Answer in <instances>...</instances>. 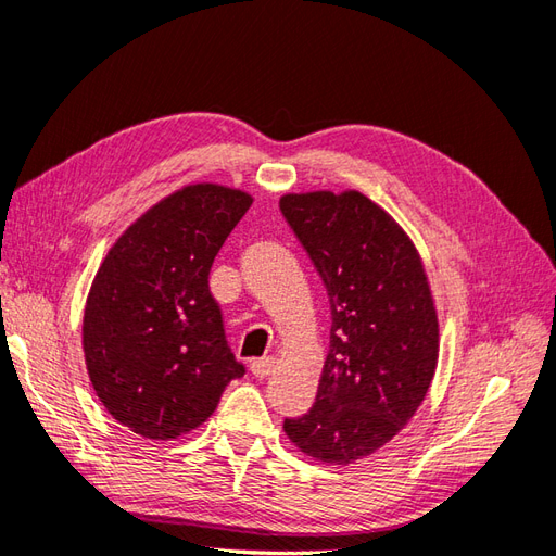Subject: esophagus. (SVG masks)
Returning <instances> with one entry per match:
<instances>
[{
	"label": "esophagus",
	"mask_w": 556,
	"mask_h": 556,
	"mask_svg": "<svg viewBox=\"0 0 556 556\" xmlns=\"http://www.w3.org/2000/svg\"><path fill=\"white\" fill-rule=\"evenodd\" d=\"M274 368H276V359L274 357H260V359H255L250 364V371H252V376L255 378H268L274 374Z\"/></svg>",
	"instance_id": "esophagus-1"
}]
</instances>
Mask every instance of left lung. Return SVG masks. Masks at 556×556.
Listing matches in <instances>:
<instances>
[{"mask_svg":"<svg viewBox=\"0 0 556 556\" xmlns=\"http://www.w3.org/2000/svg\"><path fill=\"white\" fill-rule=\"evenodd\" d=\"M331 304L329 352L313 408L285 419L308 459L348 466L410 422L439 366V313L419 250L359 190L280 197Z\"/></svg>","mask_w":556,"mask_h":556,"instance_id":"obj_1","label":"left lung"}]
</instances>
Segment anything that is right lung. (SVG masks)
Returning <instances> with one entry per match:
<instances>
[{
    "label": "right lung",
    "instance_id": "1",
    "mask_svg": "<svg viewBox=\"0 0 556 556\" xmlns=\"http://www.w3.org/2000/svg\"><path fill=\"white\" fill-rule=\"evenodd\" d=\"M252 194L190 182L139 215L99 266L83 313V355L109 415L148 441L201 427L245 374L208 290L217 250Z\"/></svg>",
    "mask_w": 556,
    "mask_h": 556
}]
</instances>
